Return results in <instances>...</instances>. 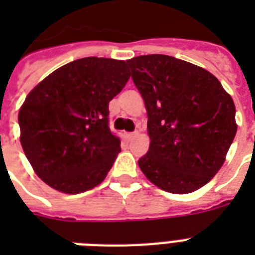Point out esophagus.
<instances>
[{
  "instance_id": "34e87169",
  "label": "esophagus",
  "mask_w": 255,
  "mask_h": 255,
  "mask_svg": "<svg viewBox=\"0 0 255 255\" xmlns=\"http://www.w3.org/2000/svg\"><path fill=\"white\" fill-rule=\"evenodd\" d=\"M135 135H136V132H128V133L126 136H127L128 140H132V139H133V137H135Z\"/></svg>"
}]
</instances>
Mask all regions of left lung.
Returning <instances> with one entry per match:
<instances>
[{
    "instance_id": "left-lung-1",
    "label": "left lung",
    "mask_w": 255,
    "mask_h": 255,
    "mask_svg": "<svg viewBox=\"0 0 255 255\" xmlns=\"http://www.w3.org/2000/svg\"><path fill=\"white\" fill-rule=\"evenodd\" d=\"M127 63L147 108L151 139L140 169L169 193L200 189L225 163L237 132L232 96L213 74L174 57L140 55Z\"/></svg>"
}]
</instances>
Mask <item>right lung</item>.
I'll list each match as a JSON object with an SVG mask.
<instances>
[{
  "label": "right lung",
  "instance_id": "right-lung-1",
  "mask_svg": "<svg viewBox=\"0 0 255 255\" xmlns=\"http://www.w3.org/2000/svg\"><path fill=\"white\" fill-rule=\"evenodd\" d=\"M128 79L124 61L88 57L62 66L29 92L18 114L19 139L47 185L77 194L106 178L122 151L108 126V103Z\"/></svg>",
  "mask_w": 255,
  "mask_h": 255
}]
</instances>
